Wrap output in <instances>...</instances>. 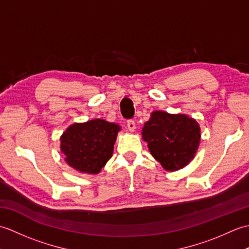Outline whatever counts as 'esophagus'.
<instances>
[{"mask_svg": "<svg viewBox=\"0 0 249 249\" xmlns=\"http://www.w3.org/2000/svg\"><path fill=\"white\" fill-rule=\"evenodd\" d=\"M127 128H128L129 131H131V133H133V131H135V129H136L135 121H133V120L127 121Z\"/></svg>", "mask_w": 249, "mask_h": 249, "instance_id": "34e87169", "label": "esophagus"}]
</instances>
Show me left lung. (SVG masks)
<instances>
[{"label":"left lung","mask_w":249,"mask_h":249,"mask_svg":"<svg viewBox=\"0 0 249 249\" xmlns=\"http://www.w3.org/2000/svg\"><path fill=\"white\" fill-rule=\"evenodd\" d=\"M151 155L167 171H177L192 161L200 144V125L186 114L153 111L142 128Z\"/></svg>","instance_id":"8db88e82"}]
</instances>
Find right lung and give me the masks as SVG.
Masks as SVG:
<instances>
[{
    "mask_svg": "<svg viewBox=\"0 0 249 249\" xmlns=\"http://www.w3.org/2000/svg\"><path fill=\"white\" fill-rule=\"evenodd\" d=\"M121 126L103 119L68 126L60 137V149L71 168L82 174H98L112 157Z\"/></svg>",
    "mask_w": 249,
    "mask_h": 249,
    "instance_id": "1",
    "label": "right lung"
}]
</instances>
